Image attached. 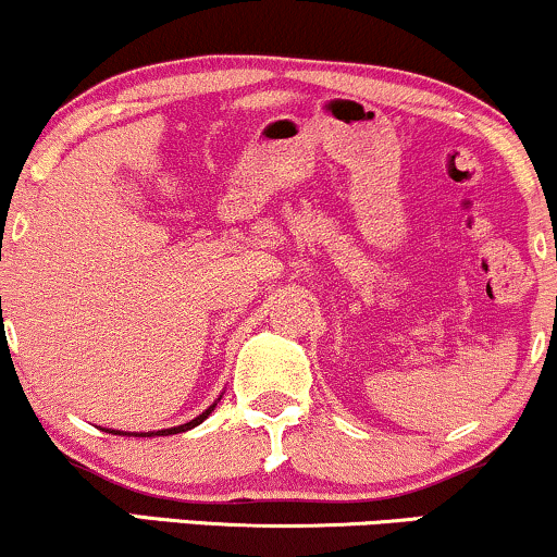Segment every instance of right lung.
<instances>
[{"mask_svg":"<svg viewBox=\"0 0 557 557\" xmlns=\"http://www.w3.org/2000/svg\"><path fill=\"white\" fill-rule=\"evenodd\" d=\"M214 410V405L212 407H207V410L199 414V418H194L191 423H184V425H178V428H165V431H158V433H134V435H173V433H184V431H191L194 425H199L202 423V420H207V414H210ZM111 433H116V431H111Z\"/></svg>","mask_w":557,"mask_h":557,"instance_id":"1","label":"right lung"}]
</instances>
